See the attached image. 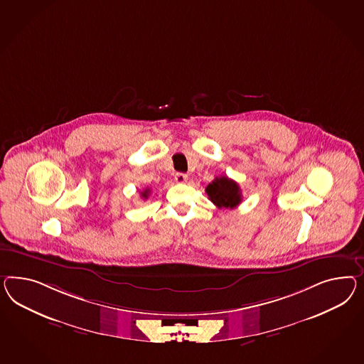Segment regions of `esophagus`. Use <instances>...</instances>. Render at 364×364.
Segmentation results:
<instances>
[{
    "label": "esophagus",
    "instance_id": "esophagus-1",
    "mask_svg": "<svg viewBox=\"0 0 364 364\" xmlns=\"http://www.w3.org/2000/svg\"><path fill=\"white\" fill-rule=\"evenodd\" d=\"M175 180H176V183H180V184H183V183H186L188 180V176L186 173H181V172H177L175 173Z\"/></svg>",
    "mask_w": 364,
    "mask_h": 364
}]
</instances>
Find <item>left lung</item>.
<instances>
[{
  "mask_svg": "<svg viewBox=\"0 0 364 364\" xmlns=\"http://www.w3.org/2000/svg\"><path fill=\"white\" fill-rule=\"evenodd\" d=\"M205 192H207L209 200L217 208L233 209L242 201L241 189L238 187V184L232 178H228L226 176L216 177L205 188Z\"/></svg>",
  "mask_w": 364,
  "mask_h": 364,
  "instance_id": "obj_1",
  "label": "left lung"
}]
</instances>
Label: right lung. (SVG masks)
Instances as JSON below:
<instances>
[{"mask_svg": "<svg viewBox=\"0 0 364 364\" xmlns=\"http://www.w3.org/2000/svg\"><path fill=\"white\" fill-rule=\"evenodd\" d=\"M140 195H141V197H143V198H148V195H149V189H146V191H143V192H141Z\"/></svg>", "mask_w": 364, "mask_h": 364, "instance_id": "add662e5", "label": "right lung"}]
</instances>
